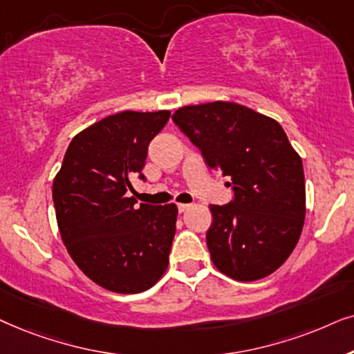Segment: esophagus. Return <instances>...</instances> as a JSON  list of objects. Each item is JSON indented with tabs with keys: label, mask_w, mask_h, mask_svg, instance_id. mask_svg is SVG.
<instances>
[{
	"label": "esophagus",
	"mask_w": 354,
	"mask_h": 354,
	"mask_svg": "<svg viewBox=\"0 0 354 354\" xmlns=\"http://www.w3.org/2000/svg\"><path fill=\"white\" fill-rule=\"evenodd\" d=\"M189 204H178V210H180L181 212V214H183V212H186L187 209H189Z\"/></svg>",
	"instance_id": "1"
}]
</instances>
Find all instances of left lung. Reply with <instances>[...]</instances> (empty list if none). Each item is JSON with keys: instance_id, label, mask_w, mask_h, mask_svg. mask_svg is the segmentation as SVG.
Masks as SVG:
<instances>
[{"instance_id": "obj_1", "label": "left lung", "mask_w": 354, "mask_h": 354, "mask_svg": "<svg viewBox=\"0 0 354 354\" xmlns=\"http://www.w3.org/2000/svg\"><path fill=\"white\" fill-rule=\"evenodd\" d=\"M210 169L230 176L234 197L210 205L212 262L238 281L270 275L293 252L303 232V162L272 118L232 102L183 106L171 116Z\"/></svg>"}]
</instances>
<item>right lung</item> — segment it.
I'll return each instance as SVG.
<instances>
[{"mask_svg":"<svg viewBox=\"0 0 354 354\" xmlns=\"http://www.w3.org/2000/svg\"><path fill=\"white\" fill-rule=\"evenodd\" d=\"M169 111H121L71 140L53 181L56 221L81 270L113 293L152 288L168 267L178 207L136 205L131 178L142 168L150 140Z\"/></svg>","mask_w":354,"mask_h":354,"instance_id":"right-lung-1","label":"right lung"}]
</instances>
